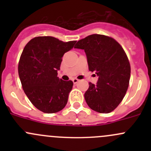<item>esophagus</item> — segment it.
<instances>
[{"label": "esophagus", "mask_w": 151, "mask_h": 151, "mask_svg": "<svg viewBox=\"0 0 151 151\" xmlns=\"http://www.w3.org/2000/svg\"><path fill=\"white\" fill-rule=\"evenodd\" d=\"M72 82H73V83H74V84H76V83H78L79 80H78V79H77V78H74L72 80Z\"/></svg>", "instance_id": "34e87169"}]
</instances>
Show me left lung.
<instances>
[{"instance_id": "8db88e82", "label": "left lung", "mask_w": 151, "mask_h": 151, "mask_svg": "<svg viewBox=\"0 0 151 151\" xmlns=\"http://www.w3.org/2000/svg\"><path fill=\"white\" fill-rule=\"evenodd\" d=\"M74 48L85 50L89 70L99 77L96 84L89 83L86 103L100 113L113 111L126 95L130 79V63L122 47L109 36L92 34L78 41Z\"/></svg>"}]
</instances>
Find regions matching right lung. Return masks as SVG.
<instances>
[{
	"label": "right lung",
	"instance_id": "right-lung-1",
	"mask_svg": "<svg viewBox=\"0 0 151 151\" xmlns=\"http://www.w3.org/2000/svg\"><path fill=\"white\" fill-rule=\"evenodd\" d=\"M77 41L64 42L52 36H38L25 45L18 72L22 88L30 102L45 113H55L65 107L72 81L58 77L62 58Z\"/></svg>",
	"mask_w": 151,
	"mask_h": 151
}]
</instances>
